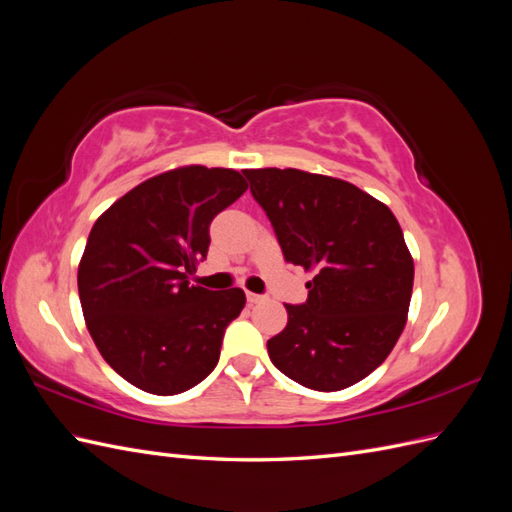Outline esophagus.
Masks as SVG:
<instances>
[{
	"instance_id": "34e87169",
	"label": "esophagus",
	"mask_w": 512,
	"mask_h": 512,
	"mask_svg": "<svg viewBox=\"0 0 512 512\" xmlns=\"http://www.w3.org/2000/svg\"><path fill=\"white\" fill-rule=\"evenodd\" d=\"M245 297H247V303H250V305L265 301V297H262V294H256V292H245Z\"/></svg>"
}]
</instances>
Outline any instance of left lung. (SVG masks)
Wrapping results in <instances>:
<instances>
[{"label": "left lung", "instance_id": "1", "mask_svg": "<svg viewBox=\"0 0 512 512\" xmlns=\"http://www.w3.org/2000/svg\"><path fill=\"white\" fill-rule=\"evenodd\" d=\"M286 262L312 271L307 301L269 359L312 391H342L384 363L406 327L414 260L393 211L356 185L299 168L245 170Z\"/></svg>", "mask_w": 512, "mask_h": 512}]
</instances>
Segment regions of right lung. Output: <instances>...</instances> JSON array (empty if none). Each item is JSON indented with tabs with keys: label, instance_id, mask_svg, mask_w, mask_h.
<instances>
[{
	"label": "right lung",
	"instance_id": "1",
	"mask_svg": "<svg viewBox=\"0 0 512 512\" xmlns=\"http://www.w3.org/2000/svg\"><path fill=\"white\" fill-rule=\"evenodd\" d=\"M245 190L232 168L179 166L138 183L91 228L79 262L85 324L136 389L177 395L218 365L245 292L192 286L190 275L207 256L211 220Z\"/></svg>",
	"mask_w": 512,
	"mask_h": 512
}]
</instances>
